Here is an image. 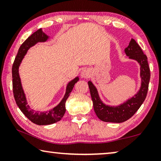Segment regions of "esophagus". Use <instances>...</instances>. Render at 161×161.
<instances>
[{
	"label": "esophagus",
	"instance_id": "esophagus-1",
	"mask_svg": "<svg viewBox=\"0 0 161 161\" xmlns=\"http://www.w3.org/2000/svg\"><path fill=\"white\" fill-rule=\"evenodd\" d=\"M81 76L83 78H89L91 76V71L88 69H84L81 73Z\"/></svg>",
	"mask_w": 161,
	"mask_h": 161
}]
</instances>
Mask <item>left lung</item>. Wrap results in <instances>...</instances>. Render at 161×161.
Listing matches in <instances>:
<instances>
[{
  "mask_svg": "<svg viewBox=\"0 0 161 161\" xmlns=\"http://www.w3.org/2000/svg\"><path fill=\"white\" fill-rule=\"evenodd\" d=\"M125 53L130 59H135L141 65V86L140 90L134 97L118 107H109L103 103L100 99L96 87L92 81H88L94 109L100 120L105 122L121 123L129 119L140 108L145 100L148 89L151 77L150 68L146 54L134 39H131L129 45L125 49Z\"/></svg>",
  "mask_w": 161,
  "mask_h": 161,
  "instance_id": "obj_1",
  "label": "left lung"
}]
</instances>
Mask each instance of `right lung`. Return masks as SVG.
I'll return each mask as SVG.
<instances>
[{"label":"right lung","instance_id":"add662e5","mask_svg":"<svg viewBox=\"0 0 161 161\" xmlns=\"http://www.w3.org/2000/svg\"><path fill=\"white\" fill-rule=\"evenodd\" d=\"M47 39L48 36L44 32H42V29H39L33 34H32L19 48L12 67L13 92L15 102L24 115L32 123L37 125H49L60 121L66 111L65 102H66L67 98L69 97L71 92L72 91L75 83H77L79 81V77H76L69 82L67 86L66 93H65L64 98L57 107L53 108L50 111H46V112H40V111H35L31 109V107H29L21 85L18 68L21 63L22 59H23L30 47L35 45L38 42H45Z\"/></svg>","mask_w":161,"mask_h":161}]
</instances>
